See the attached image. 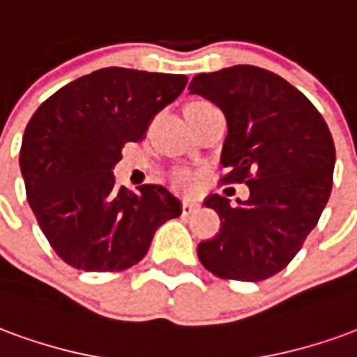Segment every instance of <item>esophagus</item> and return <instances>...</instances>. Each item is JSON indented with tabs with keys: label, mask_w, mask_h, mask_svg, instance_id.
Masks as SVG:
<instances>
[{
	"label": "esophagus",
	"mask_w": 357,
	"mask_h": 357,
	"mask_svg": "<svg viewBox=\"0 0 357 357\" xmlns=\"http://www.w3.org/2000/svg\"><path fill=\"white\" fill-rule=\"evenodd\" d=\"M197 208H199V202L191 201V199H185V201H183V204H181V212H183L185 216H189V214H191V212H195Z\"/></svg>",
	"instance_id": "1"
}]
</instances>
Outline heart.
I'll return each mask as SVG.
<instances>
[{
    "label": "heart",
    "mask_w": 357,
    "mask_h": 357,
    "mask_svg": "<svg viewBox=\"0 0 357 357\" xmlns=\"http://www.w3.org/2000/svg\"><path fill=\"white\" fill-rule=\"evenodd\" d=\"M172 183L178 187V189H181V191H189V189L195 185L193 174H189V172L185 170L176 172V174L172 176Z\"/></svg>",
    "instance_id": "obj_1"
}]
</instances>
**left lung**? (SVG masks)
<instances>
[{"label":"left lung","instance_id":"1","mask_svg":"<svg viewBox=\"0 0 357 357\" xmlns=\"http://www.w3.org/2000/svg\"><path fill=\"white\" fill-rule=\"evenodd\" d=\"M191 93L224 110V183H247L250 197L231 206L210 195L220 231L199 245V260L222 279L264 281L287 268L329 201L335 143L306 95L252 65L197 74Z\"/></svg>","mask_w":357,"mask_h":357}]
</instances>
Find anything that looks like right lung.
Wrapping results in <instances>:
<instances>
[{"label":"right lung","mask_w":357,"mask_h":357,"mask_svg":"<svg viewBox=\"0 0 357 357\" xmlns=\"http://www.w3.org/2000/svg\"><path fill=\"white\" fill-rule=\"evenodd\" d=\"M183 74L110 66L66 84L30 118L20 172L43 235L68 266L122 271L147 255L155 231L181 214L162 185L114 187L122 147L185 89Z\"/></svg>","instance_id":"right-lung-1"}]
</instances>
